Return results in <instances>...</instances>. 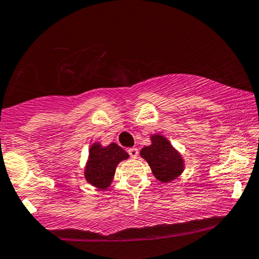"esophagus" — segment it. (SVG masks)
I'll return each mask as SVG.
<instances>
[{"label":"esophagus","instance_id":"esophagus-1","mask_svg":"<svg viewBox=\"0 0 259 259\" xmlns=\"http://www.w3.org/2000/svg\"><path fill=\"white\" fill-rule=\"evenodd\" d=\"M127 153H129V156L132 157V158H136V157L139 156V150L135 147H132L127 150Z\"/></svg>","mask_w":259,"mask_h":259}]
</instances>
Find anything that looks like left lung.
<instances>
[{
  "label": "left lung",
  "mask_w": 259,
  "mask_h": 259,
  "mask_svg": "<svg viewBox=\"0 0 259 259\" xmlns=\"http://www.w3.org/2000/svg\"><path fill=\"white\" fill-rule=\"evenodd\" d=\"M151 140L152 145L145 146L140 154L147 160L157 179L162 183H169L183 173L184 160L164 136L152 135Z\"/></svg>",
  "instance_id": "obj_1"
}]
</instances>
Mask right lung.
Returning <instances> with one entry per match:
<instances>
[{"mask_svg":"<svg viewBox=\"0 0 259 259\" xmlns=\"http://www.w3.org/2000/svg\"><path fill=\"white\" fill-rule=\"evenodd\" d=\"M129 157L125 151L117 144L102 147L94 144L89 152V160L85 168V178L89 183L100 189H107L111 185L118 163Z\"/></svg>","mask_w":259,"mask_h":259,"instance_id":"right-lung-1","label":"right lung"}]
</instances>
